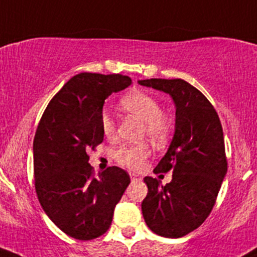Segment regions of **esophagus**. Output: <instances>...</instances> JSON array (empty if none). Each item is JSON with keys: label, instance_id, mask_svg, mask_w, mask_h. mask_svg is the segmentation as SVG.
<instances>
[{"label": "esophagus", "instance_id": "obj_1", "mask_svg": "<svg viewBox=\"0 0 257 257\" xmlns=\"http://www.w3.org/2000/svg\"><path fill=\"white\" fill-rule=\"evenodd\" d=\"M131 179L133 183H136V181H141V180H142V176L138 174H134V172H131Z\"/></svg>", "mask_w": 257, "mask_h": 257}]
</instances>
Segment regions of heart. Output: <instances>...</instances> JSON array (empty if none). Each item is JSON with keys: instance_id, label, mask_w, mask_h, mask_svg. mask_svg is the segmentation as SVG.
Here are the masks:
<instances>
[{"instance_id": "heart-1", "label": "heart", "mask_w": 257, "mask_h": 257, "mask_svg": "<svg viewBox=\"0 0 257 257\" xmlns=\"http://www.w3.org/2000/svg\"><path fill=\"white\" fill-rule=\"evenodd\" d=\"M120 105L126 112L145 123V134L155 142H164L171 131V121L165 114L160 102L148 93L133 91L126 93L120 100ZM101 131L107 138L115 136V123L111 115L102 111L100 117ZM151 155L147 145L120 146L114 151V158L119 164L133 170L142 169L145 161Z\"/></svg>"}]
</instances>
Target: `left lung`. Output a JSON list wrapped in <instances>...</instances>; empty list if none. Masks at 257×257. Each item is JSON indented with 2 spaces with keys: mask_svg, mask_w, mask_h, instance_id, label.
<instances>
[{
  "mask_svg": "<svg viewBox=\"0 0 257 257\" xmlns=\"http://www.w3.org/2000/svg\"><path fill=\"white\" fill-rule=\"evenodd\" d=\"M146 87L170 95L176 109L175 133L153 171H172L166 185L146 176L148 194L142 213L151 231L179 238L198 228L214 207L227 174L222 125L209 100L184 80H140Z\"/></svg>",
  "mask_w": 257,
  "mask_h": 257,
  "instance_id": "obj_1",
  "label": "left lung"
}]
</instances>
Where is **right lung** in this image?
<instances>
[{"label":"right lung","mask_w":257,"mask_h":257,"mask_svg":"<svg viewBox=\"0 0 257 257\" xmlns=\"http://www.w3.org/2000/svg\"><path fill=\"white\" fill-rule=\"evenodd\" d=\"M131 85L123 74H76L50 100L38 125L33 145L38 199L50 220L76 239L96 238L109 229L131 183L116 166L93 176L87 155L104 140L105 100Z\"/></svg>","instance_id":"1"}]
</instances>
